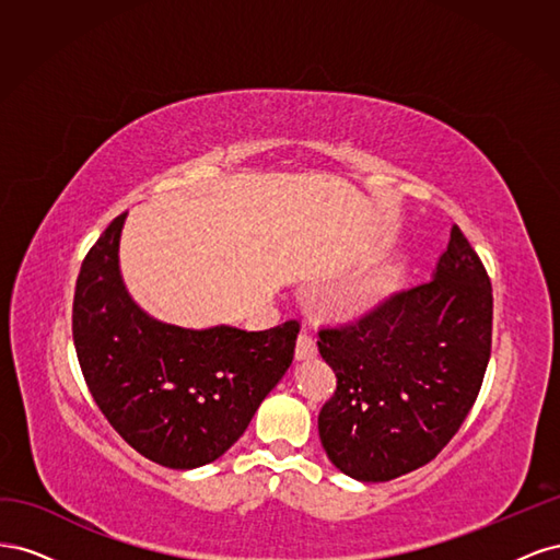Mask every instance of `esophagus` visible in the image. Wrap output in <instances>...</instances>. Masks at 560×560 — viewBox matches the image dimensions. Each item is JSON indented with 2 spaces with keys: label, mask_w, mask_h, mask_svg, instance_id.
Returning a JSON list of instances; mask_svg holds the SVG:
<instances>
[{
  "label": "esophagus",
  "mask_w": 560,
  "mask_h": 560,
  "mask_svg": "<svg viewBox=\"0 0 560 560\" xmlns=\"http://www.w3.org/2000/svg\"><path fill=\"white\" fill-rule=\"evenodd\" d=\"M317 354V343L313 334L301 331L296 338V360H313Z\"/></svg>",
  "instance_id": "esophagus-1"
}]
</instances>
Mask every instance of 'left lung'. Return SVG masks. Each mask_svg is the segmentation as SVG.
I'll return each instance as SVG.
<instances>
[{
  "mask_svg": "<svg viewBox=\"0 0 560 560\" xmlns=\"http://www.w3.org/2000/svg\"><path fill=\"white\" fill-rule=\"evenodd\" d=\"M490 336L493 287L453 224L432 280L319 329V354L336 374L317 418L329 460L358 481H389L434 460L479 397Z\"/></svg>",
  "mask_w": 560,
  "mask_h": 560,
  "instance_id": "obj_1",
  "label": "left lung"
}]
</instances>
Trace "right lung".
I'll use <instances>...</instances> for the list:
<instances>
[{
    "label": "right lung",
    "instance_id": "obj_1",
    "mask_svg": "<svg viewBox=\"0 0 560 560\" xmlns=\"http://www.w3.org/2000/svg\"><path fill=\"white\" fill-rule=\"evenodd\" d=\"M126 212L100 235L77 278L72 334L100 411L140 455L194 469L224 455L294 360L299 322L266 331L182 329L126 292L118 241Z\"/></svg>",
    "mask_w": 560,
    "mask_h": 560
}]
</instances>
